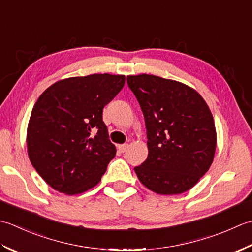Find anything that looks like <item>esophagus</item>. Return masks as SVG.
<instances>
[{
	"label": "esophagus",
	"mask_w": 252,
	"mask_h": 252,
	"mask_svg": "<svg viewBox=\"0 0 252 252\" xmlns=\"http://www.w3.org/2000/svg\"><path fill=\"white\" fill-rule=\"evenodd\" d=\"M127 149H128V145H127V143H124V145H120V146H119V150H120L121 152L127 151Z\"/></svg>",
	"instance_id": "esophagus-1"
}]
</instances>
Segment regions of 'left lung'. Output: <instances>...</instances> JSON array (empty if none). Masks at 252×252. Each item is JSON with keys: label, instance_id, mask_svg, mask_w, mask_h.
Masks as SVG:
<instances>
[{"label": "left lung", "instance_id": "8db88e82", "mask_svg": "<svg viewBox=\"0 0 252 252\" xmlns=\"http://www.w3.org/2000/svg\"><path fill=\"white\" fill-rule=\"evenodd\" d=\"M145 116L148 158L135 167L139 181L160 194L185 192L211 166L217 148L213 116L190 87L153 75L128 76Z\"/></svg>", "mask_w": 252, "mask_h": 252}]
</instances>
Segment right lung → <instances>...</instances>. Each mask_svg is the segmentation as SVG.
<instances>
[{"mask_svg":"<svg viewBox=\"0 0 252 252\" xmlns=\"http://www.w3.org/2000/svg\"><path fill=\"white\" fill-rule=\"evenodd\" d=\"M124 85V75L94 74L60 80L40 95L28 124V156L55 190L81 193L101 181L116 153L102 113Z\"/></svg>","mask_w":252,"mask_h":252,"instance_id":"obj_1","label":"right lung"}]
</instances>
